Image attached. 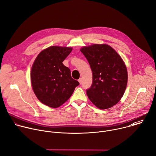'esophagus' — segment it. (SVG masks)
Listing matches in <instances>:
<instances>
[{
	"label": "esophagus",
	"instance_id": "34e87169",
	"mask_svg": "<svg viewBox=\"0 0 156 156\" xmlns=\"http://www.w3.org/2000/svg\"><path fill=\"white\" fill-rule=\"evenodd\" d=\"M78 81H79L80 84H81V83H82V78H80L78 80Z\"/></svg>",
	"mask_w": 156,
	"mask_h": 156
}]
</instances>
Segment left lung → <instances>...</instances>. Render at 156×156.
<instances>
[{"label":"left lung","mask_w":156,"mask_h":156,"mask_svg":"<svg viewBox=\"0 0 156 156\" xmlns=\"http://www.w3.org/2000/svg\"><path fill=\"white\" fill-rule=\"evenodd\" d=\"M93 72V83L86 90L88 98L97 107L107 109L122 98L128 81L125 64L119 54L107 44H95L80 49Z\"/></svg>","instance_id":"8db88e82"}]
</instances>
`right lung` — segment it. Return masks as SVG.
Listing matches in <instances>:
<instances>
[{
	"label": "right lung",
	"instance_id": "1",
	"mask_svg": "<svg viewBox=\"0 0 156 156\" xmlns=\"http://www.w3.org/2000/svg\"><path fill=\"white\" fill-rule=\"evenodd\" d=\"M72 51V48L51 46L41 51L35 59L31 81L35 95L42 104L52 108L60 107L80 84L62 63Z\"/></svg>",
	"mask_w": 156,
	"mask_h": 156
}]
</instances>
